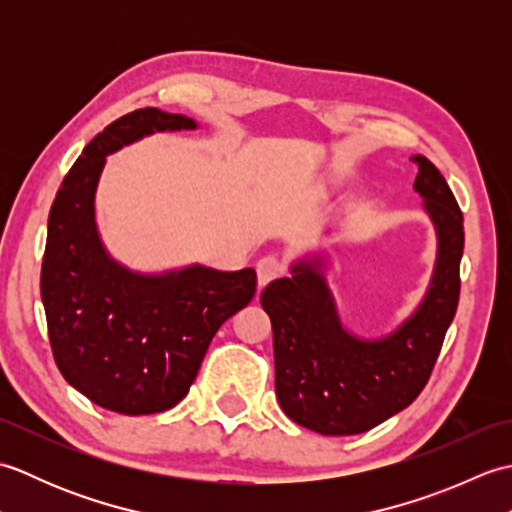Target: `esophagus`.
<instances>
[{
    "mask_svg": "<svg viewBox=\"0 0 512 512\" xmlns=\"http://www.w3.org/2000/svg\"><path fill=\"white\" fill-rule=\"evenodd\" d=\"M284 273H286V266H284V262H281L277 255H266V257H262L257 262V281H259V286L270 284V281L281 277Z\"/></svg>",
    "mask_w": 512,
    "mask_h": 512,
    "instance_id": "obj_1",
    "label": "esophagus"
}]
</instances>
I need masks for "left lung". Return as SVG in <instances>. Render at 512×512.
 <instances>
[{
  "label": "left lung",
  "mask_w": 512,
  "mask_h": 512,
  "mask_svg": "<svg viewBox=\"0 0 512 512\" xmlns=\"http://www.w3.org/2000/svg\"><path fill=\"white\" fill-rule=\"evenodd\" d=\"M413 189L431 217L438 257L431 284L407 321L380 339L345 330L325 281L323 255L290 266L270 281L262 308L273 323L275 391L290 420L323 436H354L409 407L427 385L460 299L464 217L447 180L413 156Z\"/></svg>",
  "instance_id": "8db88e82"
}]
</instances>
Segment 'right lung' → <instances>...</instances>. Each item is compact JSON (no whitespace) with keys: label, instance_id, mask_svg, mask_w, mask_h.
I'll use <instances>...</instances> for the list:
<instances>
[{"label":"right lung","instance_id":"add662e5","mask_svg":"<svg viewBox=\"0 0 512 512\" xmlns=\"http://www.w3.org/2000/svg\"><path fill=\"white\" fill-rule=\"evenodd\" d=\"M195 127L193 118L156 107L121 116L85 145L48 217L41 301L54 361L83 396L125 416L176 407L220 325L255 297L253 268L134 273L107 253L96 228L107 156L143 136Z\"/></svg>","mask_w":512,"mask_h":512}]
</instances>
